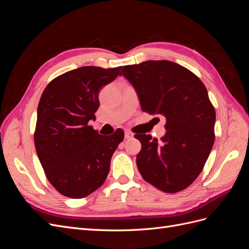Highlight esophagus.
<instances>
[{"label": "esophagus", "instance_id": "obj_1", "mask_svg": "<svg viewBox=\"0 0 249 249\" xmlns=\"http://www.w3.org/2000/svg\"><path fill=\"white\" fill-rule=\"evenodd\" d=\"M124 137H125V139H132L134 137V135L131 131H125L124 132Z\"/></svg>", "mask_w": 249, "mask_h": 249}]
</instances>
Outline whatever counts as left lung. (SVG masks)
<instances>
[{
    "mask_svg": "<svg viewBox=\"0 0 249 249\" xmlns=\"http://www.w3.org/2000/svg\"><path fill=\"white\" fill-rule=\"evenodd\" d=\"M120 74L136 89L141 109L166 117V134L141 142L137 167L158 189L176 193L190 186L208 160L215 140L216 113L206 86L186 67L168 60L125 65Z\"/></svg>",
    "mask_w": 249,
    "mask_h": 249,
    "instance_id": "1",
    "label": "left lung"
}]
</instances>
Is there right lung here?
<instances>
[{
	"mask_svg": "<svg viewBox=\"0 0 249 249\" xmlns=\"http://www.w3.org/2000/svg\"><path fill=\"white\" fill-rule=\"evenodd\" d=\"M123 66H83L60 74L43 90L34 144L49 182L62 195L83 198L104 184L124 131L102 136L88 123L100 107V89ZM120 76V74H119Z\"/></svg>",
	"mask_w": 249,
	"mask_h": 249,
	"instance_id": "obj_1",
	"label": "right lung"
}]
</instances>
